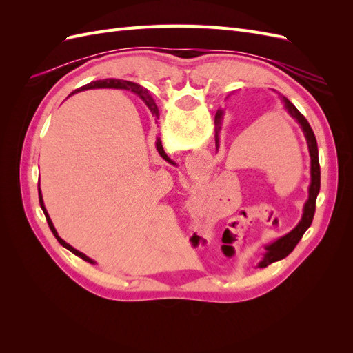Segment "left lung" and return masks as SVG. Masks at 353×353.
Returning a JSON list of instances; mask_svg holds the SVG:
<instances>
[{"mask_svg":"<svg viewBox=\"0 0 353 353\" xmlns=\"http://www.w3.org/2000/svg\"><path fill=\"white\" fill-rule=\"evenodd\" d=\"M281 101L284 104V109L287 110V113L290 114L293 119L301 125L303 135L306 138L307 143V150H309V156H311V184H309L307 188V200L305 201L303 205V213H302V219L299 221L297 225L288 232L285 236L280 237L279 240H275L274 243L265 245V253L262 261L258 263L259 268H266V266L271 265L272 262L280 261L285 256L290 254L293 252V249L296 248V244L301 241L302 236L305 234V231L311 227L314 215H315V205H316V196L319 193V185H321V169H319V160H318V145H316V138L315 134L312 131L311 125L306 121V117L299 112L294 104L285 99L281 97ZM222 110L216 112L215 116V143H216V148L219 147V132H221V123H222Z\"/></svg>","mask_w":353,"mask_h":353,"instance_id":"8db88e82","label":"left lung"}]
</instances>
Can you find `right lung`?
<instances>
[{
  "mask_svg": "<svg viewBox=\"0 0 353 353\" xmlns=\"http://www.w3.org/2000/svg\"><path fill=\"white\" fill-rule=\"evenodd\" d=\"M94 88H113V90H125V91H131V92L137 94L138 97H140L143 101H145V103H147L148 109L152 110L153 116H156V119H159V110H157V108H156V104H154V101L150 99V95H148V91H147L145 88H143L141 85H138V83L131 82V81H123V79H103V81H94V82H90V83H87V85H83V87L78 88L77 91H73L72 94H74V92H79V91H85V90H94ZM156 122H157V121H156ZM156 148H157L159 154L162 156V157L166 160V162H169V163H174V162H170V159H169V157H168V154L165 153V150H163V145H162V141H160V137H157V138H156ZM38 197H39V205H41V209H42V212H44L46 219H47V222H48V227H50L51 232L54 234V237L57 239V241L63 245V248H66L68 250H70L73 254H77L78 258L83 259L85 262L95 263V261H92L91 258H88L87 254L82 253V252H79V250H77L74 248H72V245H70L69 243H66V241L63 240L61 237H59V234H57V231H56L54 225H52L51 218H50L48 212H47V209H46L44 200H42V193H41V188H39V183H38Z\"/></svg>",
  "mask_w": 353,
  "mask_h": 353,
  "instance_id": "add662e5",
  "label": "right lung"
}]
</instances>
